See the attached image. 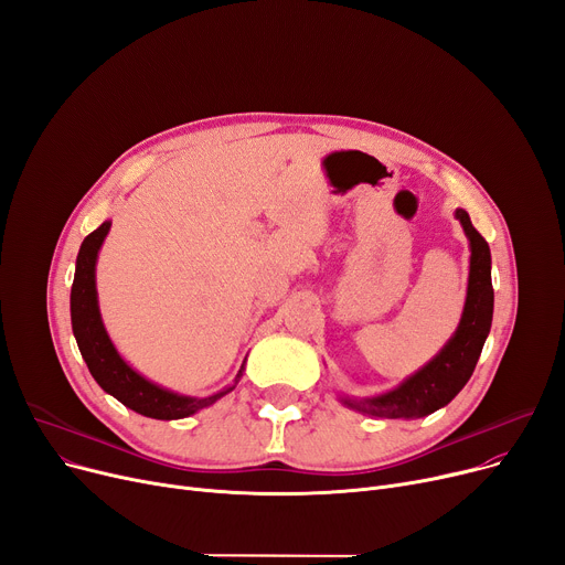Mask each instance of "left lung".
<instances>
[{
    "instance_id": "obj_1",
    "label": "left lung",
    "mask_w": 565,
    "mask_h": 565,
    "mask_svg": "<svg viewBox=\"0 0 565 565\" xmlns=\"http://www.w3.org/2000/svg\"><path fill=\"white\" fill-rule=\"evenodd\" d=\"M456 220L462 224L471 252L467 298L458 330L426 366L405 377L396 390L366 398L339 396L345 407L380 419L428 417L435 409L449 405L465 387L473 369H477L483 343L490 334L494 309V290L490 277L492 258L486 237L471 226L467 211L458 207Z\"/></svg>"
}]
</instances>
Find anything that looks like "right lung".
<instances>
[{"mask_svg":"<svg viewBox=\"0 0 565 565\" xmlns=\"http://www.w3.org/2000/svg\"><path fill=\"white\" fill-rule=\"evenodd\" d=\"M109 226L111 222L107 220L94 233H88L84 237L77 254V263H75V279L71 288V320H73V334L82 352V360L86 362L88 371H92L94 380L109 396L121 401L126 407L135 409L137 414H143V417H151V419H162V422L185 419L190 414L203 407H211L222 396L233 392L235 384L243 377L245 364L241 366V371H237L235 380L228 384V387L220 390L217 394L199 398V396L175 394L171 390L160 387V384L151 380H146L121 358V354H118L103 324L100 307H98V290H96L98 252L109 233Z\"/></svg>","mask_w":565,"mask_h":565,"instance_id":"obj_1","label":"right lung"}]
</instances>
